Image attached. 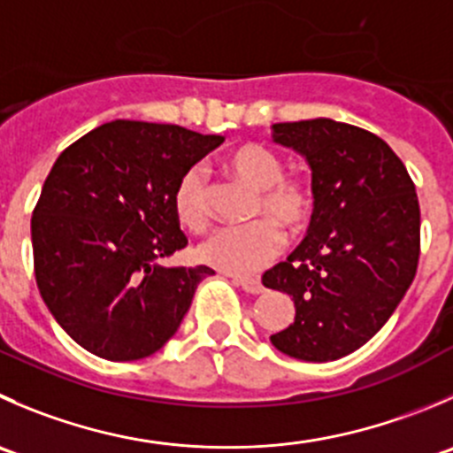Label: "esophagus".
Instances as JSON below:
<instances>
[{
	"instance_id": "esophagus-1",
	"label": "esophagus",
	"mask_w": 453,
	"mask_h": 453,
	"mask_svg": "<svg viewBox=\"0 0 453 453\" xmlns=\"http://www.w3.org/2000/svg\"><path fill=\"white\" fill-rule=\"evenodd\" d=\"M241 288L245 289L248 294H261L263 292V283L258 279H248V276H232Z\"/></svg>"
}]
</instances>
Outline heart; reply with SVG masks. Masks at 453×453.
Instances as JSON below:
<instances>
[{"label":"heart","mask_w":453,"mask_h":453,"mask_svg":"<svg viewBox=\"0 0 453 453\" xmlns=\"http://www.w3.org/2000/svg\"><path fill=\"white\" fill-rule=\"evenodd\" d=\"M223 170L236 181L257 190L252 217L257 221L243 227L214 232L199 245L201 261L232 274H252L279 257L285 245L283 226L289 234H301L314 217V188L301 174H283V161L272 148L248 142L232 148L221 159ZM173 212L190 232L210 226V192L199 165L179 174L173 188Z\"/></svg>","instance_id":"obj_1"}]
</instances>
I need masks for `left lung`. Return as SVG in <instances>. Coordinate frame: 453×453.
Returning <instances> with one entry per match:
<instances>
[{"mask_svg":"<svg viewBox=\"0 0 453 453\" xmlns=\"http://www.w3.org/2000/svg\"><path fill=\"white\" fill-rule=\"evenodd\" d=\"M272 139L305 157L316 205L303 243L263 274L296 307L270 341L298 361H336L388 323L414 280L416 186L396 152L357 126L323 117L274 124Z\"/></svg>","mask_w":453,"mask_h":453,"instance_id":"1","label":"left lung"}]
</instances>
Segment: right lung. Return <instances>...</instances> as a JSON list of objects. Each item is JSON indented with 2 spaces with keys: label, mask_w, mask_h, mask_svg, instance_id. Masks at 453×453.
Segmentation results:
<instances>
[{
  "label": "right lung",
  "mask_w": 453,
  "mask_h": 453,
  "mask_svg": "<svg viewBox=\"0 0 453 453\" xmlns=\"http://www.w3.org/2000/svg\"><path fill=\"white\" fill-rule=\"evenodd\" d=\"M223 143L181 126L117 119L65 148L30 219L35 279L74 343L108 361L164 348L210 267H164L186 248L179 174Z\"/></svg>",
  "instance_id": "obj_1"
}]
</instances>
